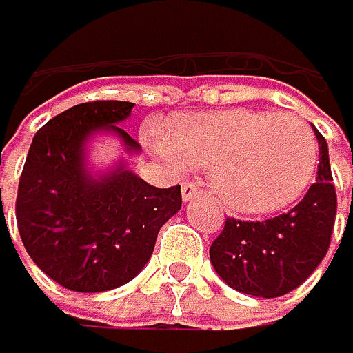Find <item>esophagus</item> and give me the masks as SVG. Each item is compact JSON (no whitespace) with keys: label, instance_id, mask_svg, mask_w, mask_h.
Segmentation results:
<instances>
[{"label":"esophagus","instance_id":"obj_1","mask_svg":"<svg viewBox=\"0 0 353 353\" xmlns=\"http://www.w3.org/2000/svg\"><path fill=\"white\" fill-rule=\"evenodd\" d=\"M201 181H185L183 188H181V194H183V201H192L196 194H201Z\"/></svg>","mask_w":353,"mask_h":353}]
</instances>
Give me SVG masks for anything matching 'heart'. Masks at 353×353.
Masks as SVG:
<instances>
[{
	"instance_id": "obj_1",
	"label": "heart",
	"mask_w": 353,
	"mask_h": 353,
	"mask_svg": "<svg viewBox=\"0 0 353 353\" xmlns=\"http://www.w3.org/2000/svg\"><path fill=\"white\" fill-rule=\"evenodd\" d=\"M150 143L172 165H208L223 205L270 214L305 194L319 165L310 123L292 112L232 110L176 114Z\"/></svg>"
}]
</instances>
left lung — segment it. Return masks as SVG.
Masks as SVG:
<instances>
[{
	"label": "left lung",
	"mask_w": 353,
	"mask_h": 353,
	"mask_svg": "<svg viewBox=\"0 0 353 353\" xmlns=\"http://www.w3.org/2000/svg\"><path fill=\"white\" fill-rule=\"evenodd\" d=\"M319 139V172L299 205L265 221L225 219L210 245L216 274L236 292L261 299L290 294L310 279L330 250L336 221V188L327 141Z\"/></svg>",
	"instance_id": "left-lung-1"
}]
</instances>
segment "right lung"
Returning a JSON list of instances; mask_svg holds the SVG:
<instances>
[{"mask_svg":"<svg viewBox=\"0 0 353 353\" xmlns=\"http://www.w3.org/2000/svg\"><path fill=\"white\" fill-rule=\"evenodd\" d=\"M132 108L72 105L39 128L26 157L14 203L19 236L37 268L65 290L105 292L132 281L152 256L161 225L181 210V185L154 188L123 165L101 179L85 174L83 143L97 130H112L128 150H139L117 125Z\"/></svg>","mask_w":353,"mask_h":353,"instance_id":"obj_1","label":"right lung"}]
</instances>
